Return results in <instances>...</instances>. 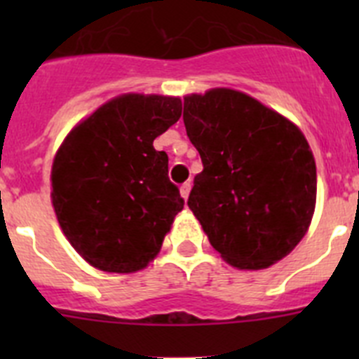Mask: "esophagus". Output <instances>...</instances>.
<instances>
[{
    "instance_id": "1",
    "label": "esophagus",
    "mask_w": 359,
    "mask_h": 359,
    "mask_svg": "<svg viewBox=\"0 0 359 359\" xmlns=\"http://www.w3.org/2000/svg\"><path fill=\"white\" fill-rule=\"evenodd\" d=\"M190 189H192V183H190V182L183 183V185L180 187V192H182V198H183V199H189Z\"/></svg>"
}]
</instances>
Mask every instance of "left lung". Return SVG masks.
I'll use <instances>...</instances> for the list:
<instances>
[{"label": "left lung", "instance_id": "left-lung-1", "mask_svg": "<svg viewBox=\"0 0 359 359\" xmlns=\"http://www.w3.org/2000/svg\"><path fill=\"white\" fill-rule=\"evenodd\" d=\"M183 122L203 170L189 208L237 269H266L309 230L316 165L304 133L257 98L212 88L183 97Z\"/></svg>", "mask_w": 359, "mask_h": 359}]
</instances>
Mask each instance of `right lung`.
Returning <instances> with one entry per match:
<instances>
[{
	"mask_svg": "<svg viewBox=\"0 0 359 359\" xmlns=\"http://www.w3.org/2000/svg\"><path fill=\"white\" fill-rule=\"evenodd\" d=\"M180 116V97L123 93L82 118L57 149L53 212L93 268L136 273L160 253L185 201L152 142Z\"/></svg>",
	"mask_w": 359,
	"mask_h": 359,
	"instance_id": "add662e5",
	"label": "right lung"
}]
</instances>
